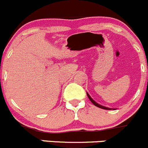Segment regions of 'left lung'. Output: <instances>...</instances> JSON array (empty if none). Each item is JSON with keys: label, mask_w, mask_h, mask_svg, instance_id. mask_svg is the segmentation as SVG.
<instances>
[{"label": "left lung", "mask_w": 148, "mask_h": 148, "mask_svg": "<svg viewBox=\"0 0 148 148\" xmlns=\"http://www.w3.org/2000/svg\"><path fill=\"white\" fill-rule=\"evenodd\" d=\"M87 96H88V97L89 98V99H90V101L91 102H92V103H93V104H94L95 106H96V107H99V108H101V109H103V110H114V109H112V108H109V107H104V106H102V105H101V104H99V103H98L96 101H95L94 100H93V99H92V98L90 97V96L89 94H88V93H87Z\"/></svg>", "instance_id": "1"}]
</instances>
